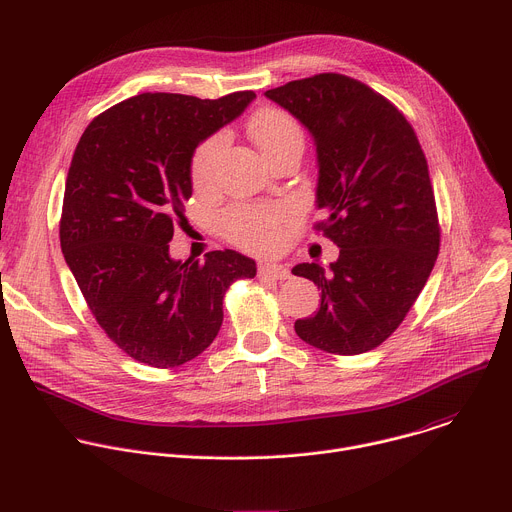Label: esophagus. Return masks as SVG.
Masks as SVG:
<instances>
[{"instance_id":"1","label":"esophagus","mask_w":512,"mask_h":512,"mask_svg":"<svg viewBox=\"0 0 512 512\" xmlns=\"http://www.w3.org/2000/svg\"><path fill=\"white\" fill-rule=\"evenodd\" d=\"M257 273L259 277H269V279H289V269L277 263H261Z\"/></svg>"}]
</instances>
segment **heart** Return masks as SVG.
<instances>
[{
  "instance_id": "obj_1",
  "label": "heart",
  "mask_w": 512,
  "mask_h": 512,
  "mask_svg": "<svg viewBox=\"0 0 512 512\" xmlns=\"http://www.w3.org/2000/svg\"><path fill=\"white\" fill-rule=\"evenodd\" d=\"M249 131L265 158H271L285 143L300 139L302 131L289 113L281 109H261L253 115ZM227 145L225 133H214L204 139L192 156V184L196 190H210L218 176L223 152ZM300 210L294 202L265 204H235L221 216V233L233 245L251 251L267 253L277 249L289 229L298 223Z\"/></svg>"
}]
</instances>
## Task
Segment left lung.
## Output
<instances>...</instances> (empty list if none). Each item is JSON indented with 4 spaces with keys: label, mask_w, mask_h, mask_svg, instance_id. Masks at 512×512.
<instances>
[{
    "label": "left lung",
    "mask_w": 512,
    "mask_h": 512,
    "mask_svg": "<svg viewBox=\"0 0 512 512\" xmlns=\"http://www.w3.org/2000/svg\"><path fill=\"white\" fill-rule=\"evenodd\" d=\"M314 137V225L340 247L326 271L300 263L294 275L322 289L320 310L296 334L330 354H362L405 320L440 253V221L427 160L405 115L381 93L322 72L265 93Z\"/></svg>",
    "instance_id": "8db88e82"
}]
</instances>
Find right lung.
Listing matches in <instances>:
<instances>
[{
  "instance_id": "add662e5",
  "label": "right lung",
  "mask_w": 512,
  "mask_h": 512,
  "mask_svg": "<svg viewBox=\"0 0 512 512\" xmlns=\"http://www.w3.org/2000/svg\"><path fill=\"white\" fill-rule=\"evenodd\" d=\"M255 99L143 93L97 115L72 156L60 247L103 332L133 360L174 369L196 358L223 324V300L255 261L225 249L204 263L170 257L192 196L196 145Z\"/></svg>"
}]
</instances>
